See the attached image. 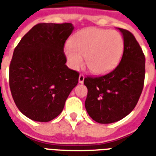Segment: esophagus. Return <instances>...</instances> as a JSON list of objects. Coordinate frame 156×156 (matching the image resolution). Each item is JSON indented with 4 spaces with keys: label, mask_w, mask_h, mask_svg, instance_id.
<instances>
[{
    "label": "esophagus",
    "mask_w": 156,
    "mask_h": 156,
    "mask_svg": "<svg viewBox=\"0 0 156 156\" xmlns=\"http://www.w3.org/2000/svg\"><path fill=\"white\" fill-rule=\"evenodd\" d=\"M84 79H85V76H84V75H79V83H83Z\"/></svg>",
    "instance_id": "1"
}]
</instances>
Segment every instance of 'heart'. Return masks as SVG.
<instances>
[{
  "label": "heart",
  "instance_id": "heart-1",
  "mask_svg": "<svg viewBox=\"0 0 156 156\" xmlns=\"http://www.w3.org/2000/svg\"><path fill=\"white\" fill-rule=\"evenodd\" d=\"M124 51L122 35L115 30L87 27L77 32L64 48L69 66L80 69L85 58L88 70L96 75L110 73L120 63Z\"/></svg>",
  "mask_w": 156,
  "mask_h": 156
}]
</instances>
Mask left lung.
Returning <instances> with one entry per match:
<instances>
[{"mask_svg": "<svg viewBox=\"0 0 156 156\" xmlns=\"http://www.w3.org/2000/svg\"><path fill=\"white\" fill-rule=\"evenodd\" d=\"M124 40L122 60L112 72L100 77H87L85 108L88 115L101 124L116 122L135 108L142 92L145 56L129 31L119 28Z\"/></svg>", "mask_w": 156, "mask_h": 156, "instance_id": "obj_1", "label": "left lung"}]
</instances>
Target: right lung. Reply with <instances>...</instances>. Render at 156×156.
Listing matches in <instances>:
<instances>
[{
  "instance_id": "1",
  "label": "right lung",
  "mask_w": 156,
  "mask_h": 156,
  "mask_svg": "<svg viewBox=\"0 0 156 156\" xmlns=\"http://www.w3.org/2000/svg\"><path fill=\"white\" fill-rule=\"evenodd\" d=\"M72 23H39L15 48L9 66V87L15 105L27 118L47 122L63 110L77 85L79 73L69 69L63 52Z\"/></svg>"
}]
</instances>
